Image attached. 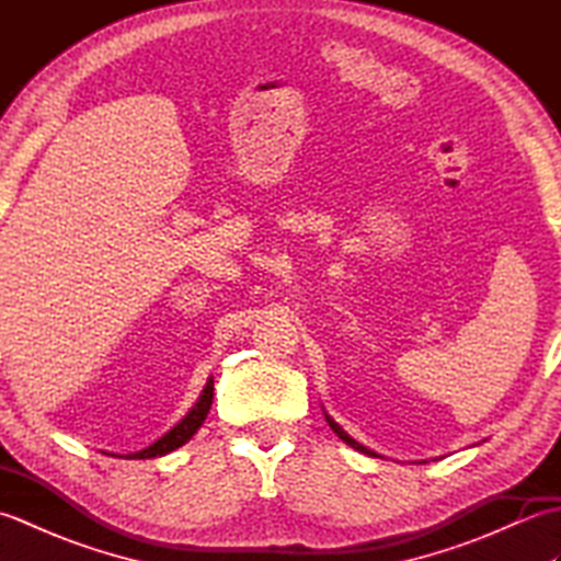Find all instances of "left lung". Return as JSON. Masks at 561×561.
Returning <instances> with one entry per match:
<instances>
[{"mask_svg": "<svg viewBox=\"0 0 561 561\" xmlns=\"http://www.w3.org/2000/svg\"><path fill=\"white\" fill-rule=\"evenodd\" d=\"M325 420H328V424H330V428H332V432H335V434H337V436H340V438L344 440V444H347V446H352L354 450H359V453H366V456H376V453H374V450H368L366 446H362V444H359V440H354V438H352V436H350L347 432H344V428H342V426H340V424H337L335 420H332V416H330V414H325Z\"/></svg>", "mask_w": 561, "mask_h": 561, "instance_id": "1", "label": "left lung"}]
</instances>
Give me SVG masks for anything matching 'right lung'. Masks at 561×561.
Returning <instances> with one entry per match:
<instances>
[{"label":"right lung","mask_w":561,"mask_h":561,"mask_svg":"<svg viewBox=\"0 0 561 561\" xmlns=\"http://www.w3.org/2000/svg\"><path fill=\"white\" fill-rule=\"evenodd\" d=\"M211 398H214V380L209 378L207 380V386H205V390H202V396H199V400L195 402V408L190 410L181 422H178L169 434H163L157 444H151V446H147L145 450H137V453H127V456H123V458H129V460H145V458H159V456H165V453H171V450H175V448H181L183 444H187L190 438L195 436V432L197 428L202 426V422L207 420V412H209V408H211ZM121 458V456H117Z\"/></svg>","instance_id":"add662e5"}]
</instances>
